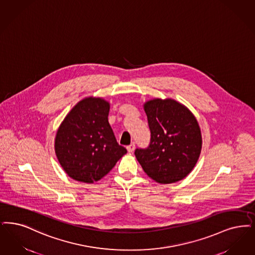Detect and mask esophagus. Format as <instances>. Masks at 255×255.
<instances>
[{
  "label": "esophagus",
  "instance_id": "34e87169",
  "mask_svg": "<svg viewBox=\"0 0 255 255\" xmlns=\"http://www.w3.org/2000/svg\"><path fill=\"white\" fill-rule=\"evenodd\" d=\"M134 148H135V144L133 142L131 143L129 146H127V151H128L129 153H132L133 150H134Z\"/></svg>",
  "mask_w": 255,
  "mask_h": 255
}]
</instances>
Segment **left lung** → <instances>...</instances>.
I'll return each instance as SVG.
<instances>
[{"instance_id": "1", "label": "left lung", "mask_w": 255, "mask_h": 255, "mask_svg": "<svg viewBox=\"0 0 255 255\" xmlns=\"http://www.w3.org/2000/svg\"><path fill=\"white\" fill-rule=\"evenodd\" d=\"M151 141L134 154L143 171L155 182L170 184L192 172L201 153L198 123L185 105L172 99H153L144 103Z\"/></svg>"}]
</instances>
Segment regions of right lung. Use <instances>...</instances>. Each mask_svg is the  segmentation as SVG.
<instances>
[{"instance_id": "obj_1", "label": "right lung", "mask_w": 255, "mask_h": 255, "mask_svg": "<svg viewBox=\"0 0 255 255\" xmlns=\"http://www.w3.org/2000/svg\"><path fill=\"white\" fill-rule=\"evenodd\" d=\"M110 104L88 97L78 102L61 123L55 138V153L73 179L93 183L109 173L127 153L119 145L108 122Z\"/></svg>"}]
</instances>
